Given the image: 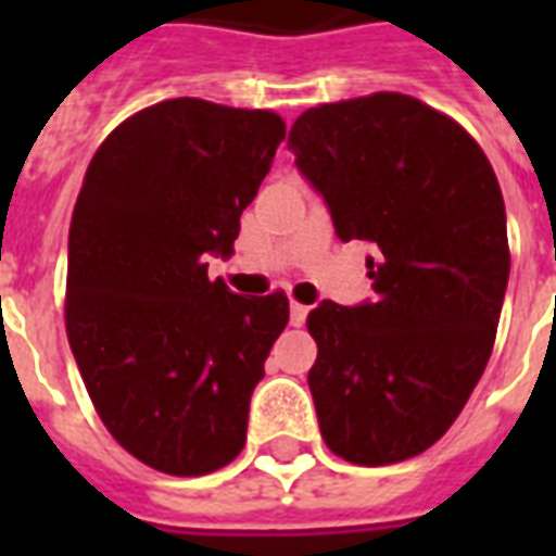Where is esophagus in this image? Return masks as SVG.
<instances>
[{
	"label": "esophagus",
	"mask_w": 556,
	"mask_h": 556,
	"mask_svg": "<svg viewBox=\"0 0 556 556\" xmlns=\"http://www.w3.org/2000/svg\"><path fill=\"white\" fill-rule=\"evenodd\" d=\"M305 317H308V305L291 303V326H303Z\"/></svg>",
	"instance_id": "esophagus-1"
}]
</instances>
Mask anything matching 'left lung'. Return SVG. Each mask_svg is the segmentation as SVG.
Wrapping results in <instances>:
<instances>
[{
	"instance_id": "1",
	"label": "left lung",
	"mask_w": 556,
	"mask_h": 556,
	"mask_svg": "<svg viewBox=\"0 0 556 556\" xmlns=\"http://www.w3.org/2000/svg\"><path fill=\"white\" fill-rule=\"evenodd\" d=\"M288 150L338 239L375 248V303L323 300L308 314L323 439L352 465L418 456L493 352L510 274L496 173L453 117L397 91L308 109Z\"/></svg>"
}]
</instances>
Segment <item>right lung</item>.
I'll list each match as a JSON object with an SVG mask.
<instances>
[{"label": "right lung", "mask_w": 556, "mask_h": 556, "mask_svg": "<svg viewBox=\"0 0 556 556\" xmlns=\"http://www.w3.org/2000/svg\"><path fill=\"white\" fill-rule=\"evenodd\" d=\"M286 121L176 98L94 152L68 230L65 331L100 421L143 465L204 476L244 447L288 296L207 279L268 176Z\"/></svg>", "instance_id": "obj_1"}]
</instances>
